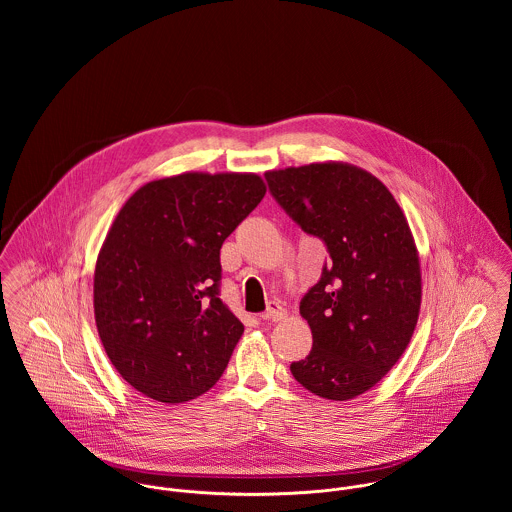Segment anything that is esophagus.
Segmentation results:
<instances>
[{"label":"esophagus","mask_w":512,"mask_h":512,"mask_svg":"<svg viewBox=\"0 0 512 512\" xmlns=\"http://www.w3.org/2000/svg\"><path fill=\"white\" fill-rule=\"evenodd\" d=\"M284 317H286V311H284V307H282L278 301H270L268 307H266V311L262 313V319H264V321H280V319H284Z\"/></svg>","instance_id":"obj_1"}]
</instances>
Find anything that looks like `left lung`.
I'll return each mask as SVG.
<instances>
[{"mask_svg":"<svg viewBox=\"0 0 512 512\" xmlns=\"http://www.w3.org/2000/svg\"><path fill=\"white\" fill-rule=\"evenodd\" d=\"M264 177L286 215L329 254L299 303L313 347L290 366L293 378L321 398L351 400L396 365L418 323L422 276L408 220L355 165L311 163Z\"/></svg>","mask_w":512,"mask_h":512,"instance_id":"8db88e82","label":"left lung"}]
</instances>
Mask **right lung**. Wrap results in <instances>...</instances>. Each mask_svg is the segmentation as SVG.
<instances>
[{
    "label": "right lung",
    "mask_w": 512,
    "mask_h": 512,
    "mask_svg": "<svg viewBox=\"0 0 512 512\" xmlns=\"http://www.w3.org/2000/svg\"><path fill=\"white\" fill-rule=\"evenodd\" d=\"M252 173H183L138 189L94 272V317L112 365L138 392L179 404L211 390L244 333L220 299V248L264 199Z\"/></svg>",
    "instance_id": "obj_1"
}]
</instances>
